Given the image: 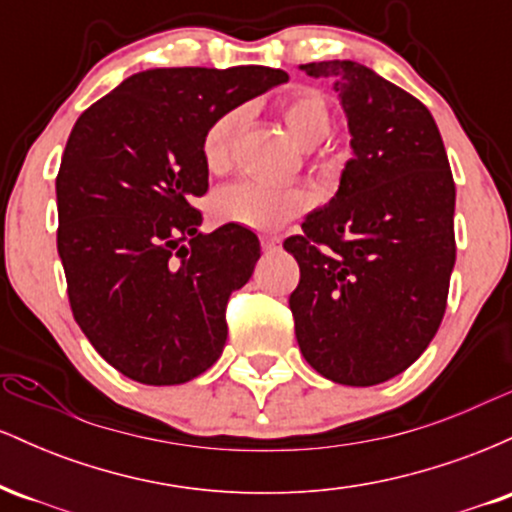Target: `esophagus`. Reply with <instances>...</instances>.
Instances as JSON below:
<instances>
[{
	"instance_id": "34e87169",
	"label": "esophagus",
	"mask_w": 512,
	"mask_h": 512,
	"mask_svg": "<svg viewBox=\"0 0 512 512\" xmlns=\"http://www.w3.org/2000/svg\"><path fill=\"white\" fill-rule=\"evenodd\" d=\"M260 243H262V248H264V250L272 252V250H279L281 238H279V236H272V233H264V236L260 238Z\"/></svg>"
}]
</instances>
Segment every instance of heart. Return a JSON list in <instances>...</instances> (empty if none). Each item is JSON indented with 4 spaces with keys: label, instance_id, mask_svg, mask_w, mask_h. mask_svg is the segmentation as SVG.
<instances>
[{
    "label": "heart",
    "instance_id": "b5f03b06",
    "mask_svg": "<svg viewBox=\"0 0 512 512\" xmlns=\"http://www.w3.org/2000/svg\"><path fill=\"white\" fill-rule=\"evenodd\" d=\"M284 127L293 142L303 149L322 144L332 129L330 103L322 91L301 86L284 96L276 105ZM243 110H228L204 129L202 163L211 175H223L233 163V146L243 127ZM308 207V195L296 185H264L243 180L223 187L211 199V211L221 223L250 228V231H274L286 221L296 219Z\"/></svg>",
    "mask_w": 512,
    "mask_h": 512
}]
</instances>
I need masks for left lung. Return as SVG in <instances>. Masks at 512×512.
Here are the masks:
<instances>
[{"instance_id":"1","label":"left lung","mask_w":512,"mask_h":512,"mask_svg":"<svg viewBox=\"0 0 512 512\" xmlns=\"http://www.w3.org/2000/svg\"><path fill=\"white\" fill-rule=\"evenodd\" d=\"M337 81L354 158L339 192L284 240L301 281L289 305L305 361L339 385L407 370L436 337L455 267V180L419 98L351 60L303 64Z\"/></svg>"}]
</instances>
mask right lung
<instances>
[{
	"label": "right lung",
	"instance_id": "right-lung-1",
	"mask_svg": "<svg viewBox=\"0 0 512 512\" xmlns=\"http://www.w3.org/2000/svg\"><path fill=\"white\" fill-rule=\"evenodd\" d=\"M289 74L170 67L132 74L81 113L57 173V252L76 325L115 370L180 385L219 361L226 305L260 260L250 228L199 233L202 137Z\"/></svg>",
	"mask_w": 512,
	"mask_h": 512
}]
</instances>
